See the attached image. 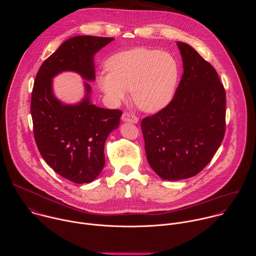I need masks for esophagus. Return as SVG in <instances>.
Wrapping results in <instances>:
<instances>
[{
    "instance_id": "34e87169",
    "label": "esophagus",
    "mask_w": 256,
    "mask_h": 256,
    "mask_svg": "<svg viewBox=\"0 0 256 256\" xmlns=\"http://www.w3.org/2000/svg\"><path fill=\"white\" fill-rule=\"evenodd\" d=\"M122 120L126 122H132V124H138V118L130 112H124L122 116Z\"/></svg>"
}]
</instances>
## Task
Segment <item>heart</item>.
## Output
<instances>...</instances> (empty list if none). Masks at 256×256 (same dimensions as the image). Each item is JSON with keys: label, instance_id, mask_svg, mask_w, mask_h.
<instances>
[{"label": "heart", "instance_id": "heart-1", "mask_svg": "<svg viewBox=\"0 0 256 256\" xmlns=\"http://www.w3.org/2000/svg\"><path fill=\"white\" fill-rule=\"evenodd\" d=\"M108 74L98 78L100 89L114 101L132 91L134 104L147 112L164 108L173 98L179 79V64L169 52L136 48L107 60Z\"/></svg>", "mask_w": 256, "mask_h": 256}]
</instances>
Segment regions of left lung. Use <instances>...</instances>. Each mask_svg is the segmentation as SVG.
I'll use <instances>...</instances> for the list:
<instances>
[{"label":"left lung","instance_id":"1","mask_svg":"<svg viewBox=\"0 0 256 256\" xmlns=\"http://www.w3.org/2000/svg\"><path fill=\"white\" fill-rule=\"evenodd\" d=\"M184 75L170 103L140 128L152 169L165 180L196 176L212 159L226 130V93L214 68L177 42Z\"/></svg>","mask_w":256,"mask_h":256}]
</instances>
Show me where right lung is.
<instances>
[{
  "instance_id": "obj_1",
  "label": "right lung",
  "mask_w": 256,
  "mask_h": 256,
  "mask_svg": "<svg viewBox=\"0 0 256 256\" xmlns=\"http://www.w3.org/2000/svg\"><path fill=\"white\" fill-rule=\"evenodd\" d=\"M112 40L89 35L66 40L44 62L32 89L30 112L38 151L58 174L79 184L93 181L103 169L106 138L118 128L122 112L91 104L87 82L82 102L62 104L54 96L52 78L64 70H72L94 81V54Z\"/></svg>"
}]
</instances>
